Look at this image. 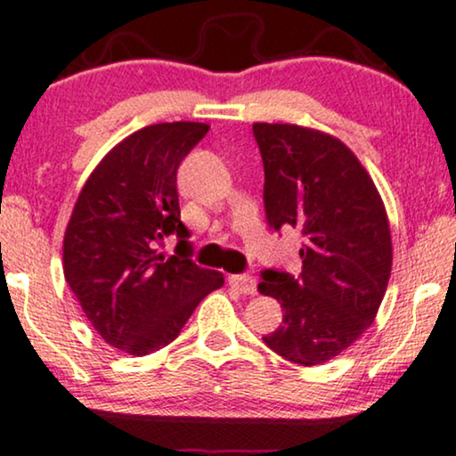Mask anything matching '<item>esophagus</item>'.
<instances>
[{"instance_id":"34e87169","label":"esophagus","mask_w":456,"mask_h":456,"mask_svg":"<svg viewBox=\"0 0 456 456\" xmlns=\"http://www.w3.org/2000/svg\"><path fill=\"white\" fill-rule=\"evenodd\" d=\"M230 285L245 296L257 294V281L254 277H249V274H232V277H230Z\"/></svg>"}]
</instances>
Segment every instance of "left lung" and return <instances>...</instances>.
<instances>
[{"mask_svg": "<svg viewBox=\"0 0 456 456\" xmlns=\"http://www.w3.org/2000/svg\"><path fill=\"white\" fill-rule=\"evenodd\" d=\"M271 228L302 230V273L264 271L260 294L283 308L264 336L268 348L300 365L340 355L372 325L391 277L389 217L362 162L334 134L256 122Z\"/></svg>", "mask_w": 456, "mask_h": 456, "instance_id": "1", "label": "left lung"}]
</instances>
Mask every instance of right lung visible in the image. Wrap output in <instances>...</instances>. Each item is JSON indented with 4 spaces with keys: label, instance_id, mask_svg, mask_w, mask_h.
<instances>
[{
    "label": "right lung",
    "instance_id": "1",
    "mask_svg": "<svg viewBox=\"0 0 456 456\" xmlns=\"http://www.w3.org/2000/svg\"><path fill=\"white\" fill-rule=\"evenodd\" d=\"M202 122H160L128 134L84 183L63 239V273L84 314L128 355L167 346L224 274L190 260L177 167L205 137ZM177 233L178 256L158 243Z\"/></svg>",
    "mask_w": 456,
    "mask_h": 456
}]
</instances>
